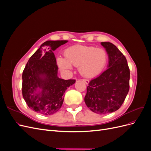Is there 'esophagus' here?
Returning <instances> with one entry per match:
<instances>
[{
	"mask_svg": "<svg viewBox=\"0 0 151 151\" xmlns=\"http://www.w3.org/2000/svg\"><path fill=\"white\" fill-rule=\"evenodd\" d=\"M83 81L84 82V83H86V84H89V81L88 80V79H83Z\"/></svg>",
	"mask_w": 151,
	"mask_h": 151,
	"instance_id": "34e87169",
	"label": "esophagus"
}]
</instances>
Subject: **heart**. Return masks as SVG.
<instances>
[{
    "label": "heart",
    "mask_w": 151,
    "mask_h": 151,
    "mask_svg": "<svg viewBox=\"0 0 151 151\" xmlns=\"http://www.w3.org/2000/svg\"><path fill=\"white\" fill-rule=\"evenodd\" d=\"M65 58H57V63L62 70L68 71L72 65L78 67L80 74L86 77H92L99 74L106 66L108 53L102 48L85 45H74L64 52Z\"/></svg>",
    "instance_id": "1"
}]
</instances>
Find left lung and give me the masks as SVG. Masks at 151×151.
Listing matches in <instances>:
<instances>
[{
  "label": "left lung",
  "mask_w": 151,
  "mask_h": 151,
  "mask_svg": "<svg viewBox=\"0 0 151 151\" xmlns=\"http://www.w3.org/2000/svg\"><path fill=\"white\" fill-rule=\"evenodd\" d=\"M101 44L108 55V68L89 82L84 101L91 111L103 115L118 110L124 102L130 88V69L125 57L115 45Z\"/></svg>",
  "instance_id": "left-lung-1"
}]
</instances>
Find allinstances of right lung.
<instances>
[{
  "instance_id": "add662e5",
  "label": "right lung",
  "mask_w": 151,
  "mask_h": 151,
  "mask_svg": "<svg viewBox=\"0 0 151 151\" xmlns=\"http://www.w3.org/2000/svg\"><path fill=\"white\" fill-rule=\"evenodd\" d=\"M67 40L47 41L32 55L22 72V96L29 108L44 115L57 112L63 102L65 90L76 80L57 76L58 66L53 53Z\"/></svg>"
}]
</instances>
